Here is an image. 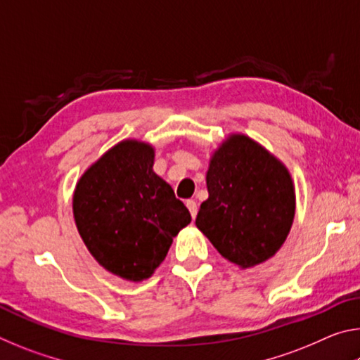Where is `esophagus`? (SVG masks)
<instances>
[{"label":"esophagus","instance_id":"1","mask_svg":"<svg viewBox=\"0 0 360 360\" xmlns=\"http://www.w3.org/2000/svg\"><path fill=\"white\" fill-rule=\"evenodd\" d=\"M186 206L188 208V211H191V216H192V219L197 217V212H198L197 202H195V200H187V202H186Z\"/></svg>","mask_w":360,"mask_h":360}]
</instances>
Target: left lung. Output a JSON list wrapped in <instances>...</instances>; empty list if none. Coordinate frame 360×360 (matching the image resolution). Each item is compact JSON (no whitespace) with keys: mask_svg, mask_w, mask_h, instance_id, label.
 Masks as SVG:
<instances>
[{"mask_svg":"<svg viewBox=\"0 0 360 360\" xmlns=\"http://www.w3.org/2000/svg\"><path fill=\"white\" fill-rule=\"evenodd\" d=\"M206 187L195 225L222 257L251 268L281 249L294 222L295 188L275 155L246 135H230L211 157Z\"/></svg>","mask_w":360,"mask_h":360,"instance_id":"8db88e82","label":"left lung"}]
</instances>
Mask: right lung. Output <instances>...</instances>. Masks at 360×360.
Instances as JSON below:
<instances>
[{
    "instance_id": "add662e5",
    "label": "right lung",
    "mask_w": 360,
    "mask_h": 360,
    "mask_svg": "<svg viewBox=\"0 0 360 360\" xmlns=\"http://www.w3.org/2000/svg\"><path fill=\"white\" fill-rule=\"evenodd\" d=\"M155 150L125 139L105 152L72 195V214L85 246L115 276L143 281L167 257L191 212L154 173Z\"/></svg>"
}]
</instances>
